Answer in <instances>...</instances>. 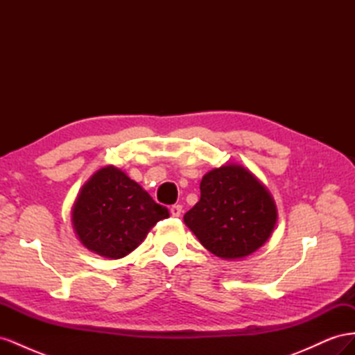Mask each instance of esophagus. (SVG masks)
Returning a JSON list of instances; mask_svg holds the SVG:
<instances>
[{"mask_svg":"<svg viewBox=\"0 0 355 355\" xmlns=\"http://www.w3.org/2000/svg\"><path fill=\"white\" fill-rule=\"evenodd\" d=\"M170 213H171V216L179 218L180 213H182V206H180V204H175V206H171L170 207Z\"/></svg>","mask_w":355,"mask_h":355,"instance_id":"34e87169","label":"esophagus"}]
</instances>
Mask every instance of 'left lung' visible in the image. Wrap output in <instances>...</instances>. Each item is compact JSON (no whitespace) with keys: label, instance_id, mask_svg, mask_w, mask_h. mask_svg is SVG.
<instances>
[{"label":"left lung","instance_id":"1","mask_svg":"<svg viewBox=\"0 0 355 355\" xmlns=\"http://www.w3.org/2000/svg\"><path fill=\"white\" fill-rule=\"evenodd\" d=\"M201 197L184 216L188 228L209 252L240 259L270 237L277 209L266 188L237 164L213 168L200 184Z\"/></svg>","mask_w":355,"mask_h":355}]
</instances>
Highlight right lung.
I'll use <instances>...</instances> for the list:
<instances>
[{
  "label": "right lung",
  "instance_id": "right-lung-1",
  "mask_svg": "<svg viewBox=\"0 0 355 355\" xmlns=\"http://www.w3.org/2000/svg\"><path fill=\"white\" fill-rule=\"evenodd\" d=\"M168 218V209L157 204L121 170L101 168L75 201L72 222L80 241L89 250L120 259L144 241L154 225Z\"/></svg>",
  "mask_w": 355,
  "mask_h": 355
}]
</instances>
